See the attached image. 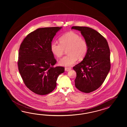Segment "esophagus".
Listing matches in <instances>:
<instances>
[{
    "mask_svg": "<svg viewBox=\"0 0 127 127\" xmlns=\"http://www.w3.org/2000/svg\"><path fill=\"white\" fill-rule=\"evenodd\" d=\"M71 69V68H70V67H65V71H69Z\"/></svg>",
    "mask_w": 127,
    "mask_h": 127,
    "instance_id": "esophagus-1",
    "label": "esophagus"
}]
</instances>
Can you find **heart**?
<instances>
[{"mask_svg":"<svg viewBox=\"0 0 127 127\" xmlns=\"http://www.w3.org/2000/svg\"><path fill=\"white\" fill-rule=\"evenodd\" d=\"M60 43L52 42L51 51L56 57L60 58L64 54L65 50L68 54L62 58L59 62L61 65L70 66L74 64L77 59L82 60L88 53L89 46L85 38H81L76 33L70 32L63 35L59 39Z\"/></svg>","mask_w":127,"mask_h":127,"instance_id":"heart-1","label":"heart"}]
</instances>
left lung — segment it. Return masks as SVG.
<instances>
[{"label":"left lung","mask_w":127,"mask_h":127,"mask_svg":"<svg viewBox=\"0 0 127 127\" xmlns=\"http://www.w3.org/2000/svg\"><path fill=\"white\" fill-rule=\"evenodd\" d=\"M80 31L89 46L83 61L73 67L76 72L75 86L81 92L89 93L100 88L110 69V49L106 39L97 31L85 27H72Z\"/></svg>","instance_id":"8db88e82"}]
</instances>
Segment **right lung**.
Instances as JSON below:
<instances>
[{"mask_svg": "<svg viewBox=\"0 0 127 127\" xmlns=\"http://www.w3.org/2000/svg\"><path fill=\"white\" fill-rule=\"evenodd\" d=\"M62 27L40 28L30 33L19 47V73L27 88L39 95L52 92L56 87L62 66L54 67L57 61L51 51L54 36Z\"/></svg>", "mask_w": 127, "mask_h": 127, "instance_id": "obj_1", "label": "right lung"}]
</instances>
